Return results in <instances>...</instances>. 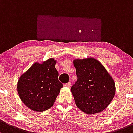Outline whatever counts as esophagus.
<instances>
[{"mask_svg":"<svg viewBox=\"0 0 133 133\" xmlns=\"http://www.w3.org/2000/svg\"><path fill=\"white\" fill-rule=\"evenodd\" d=\"M64 86L66 87L69 88L71 87V83L70 82H69V83H65V84H64Z\"/></svg>","mask_w":133,"mask_h":133,"instance_id":"1","label":"esophagus"}]
</instances>
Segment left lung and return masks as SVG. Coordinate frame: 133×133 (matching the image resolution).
Returning a JSON list of instances; mask_svg holds the SVG:
<instances>
[{
    "label": "left lung",
    "instance_id": "left-lung-1",
    "mask_svg": "<svg viewBox=\"0 0 133 133\" xmlns=\"http://www.w3.org/2000/svg\"><path fill=\"white\" fill-rule=\"evenodd\" d=\"M78 79L71 90L76 105L91 115L103 111L115 94V84L98 60L92 57L73 61Z\"/></svg>",
    "mask_w": 133,
    "mask_h": 133
}]
</instances>
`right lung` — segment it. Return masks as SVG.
Returning <instances> with one entry per match:
<instances>
[{
	"label": "right lung",
	"instance_id": "right-lung-1",
	"mask_svg": "<svg viewBox=\"0 0 133 133\" xmlns=\"http://www.w3.org/2000/svg\"><path fill=\"white\" fill-rule=\"evenodd\" d=\"M56 62L54 58L35 62L19 77L18 94L23 104L31 110L42 112L50 108L63 87L58 80Z\"/></svg>",
	"mask_w": 133,
	"mask_h": 133
}]
</instances>
